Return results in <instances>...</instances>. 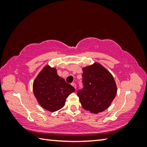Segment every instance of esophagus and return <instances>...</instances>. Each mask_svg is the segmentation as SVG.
I'll return each mask as SVG.
<instances>
[{
  "label": "esophagus",
  "mask_w": 147,
  "mask_h": 147,
  "mask_svg": "<svg viewBox=\"0 0 147 147\" xmlns=\"http://www.w3.org/2000/svg\"><path fill=\"white\" fill-rule=\"evenodd\" d=\"M71 85L73 86L74 88L76 89V84H75V83H72V84H71Z\"/></svg>",
  "instance_id": "34e87169"
}]
</instances>
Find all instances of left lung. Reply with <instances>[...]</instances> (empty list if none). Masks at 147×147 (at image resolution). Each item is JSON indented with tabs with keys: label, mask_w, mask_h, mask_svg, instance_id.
<instances>
[{
	"label": "left lung",
	"mask_w": 147,
	"mask_h": 147,
	"mask_svg": "<svg viewBox=\"0 0 147 147\" xmlns=\"http://www.w3.org/2000/svg\"><path fill=\"white\" fill-rule=\"evenodd\" d=\"M82 71L84 88L77 92L82 106L93 113L106 110L117 91L112 74L98 62L83 67Z\"/></svg>",
	"instance_id": "left-lung-1"
}]
</instances>
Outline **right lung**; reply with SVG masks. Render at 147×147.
Masks as SVG:
<instances>
[{
	"instance_id": "1",
	"label": "right lung",
	"mask_w": 147,
	"mask_h": 147,
	"mask_svg": "<svg viewBox=\"0 0 147 147\" xmlns=\"http://www.w3.org/2000/svg\"><path fill=\"white\" fill-rule=\"evenodd\" d=\"M75 89L57 73L56 69L45 66L33 83V92L42 108L54 112L63 108L66 98Z\"/></svg>"
}]
</instances>
